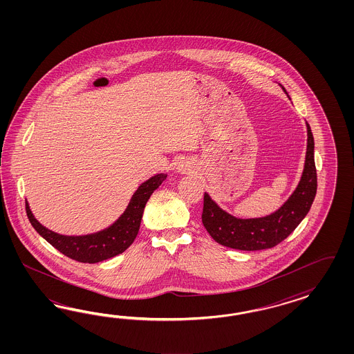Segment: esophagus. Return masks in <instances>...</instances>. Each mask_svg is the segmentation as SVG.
<instances>
[{
    "label": "esophagus",
    "mask_w": 354,
    "mask_h": 354,
    "mask_svg": "<svg viewBox=\"0 0 354 354\" xmlns=\"http://www.w3.org/2000/svg\"><path fill=\"white\" fill-rule=\"evenodd\" d=\"M193 166L191 165V162L189 161H180L179 162V165H178V172L179 174H182V175H184V174H191V172L193 171L192 169Z\"/></svg>",
    "instance_id": "34e87169"
}]
</instances>
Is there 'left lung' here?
<instances>
[{"instance_id":"8db88e82","label":"left lung","mask_w":354,"mask_h":354,"mask_svg":"<svg viewBox=\"0 0 354 354\" xmlns=\"http://www.w3.org/2000/svg\"><path fill=\"white\" fill-rule=\"evenodd\" d=\"M283 91L287 93L284 88ZM306 129L308 145L300 182L288 200L274 213L261 218H237L227 213L205 192L203 223L218 244L248 252L268 249L278 245L300 225L309 213L317 193L314 138L308 123Z\"/></svg>"}]
</instances>
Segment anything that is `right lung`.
Segmentation results:
<instances>
[{
	"label": "right lung",
	"instance_id": "right-lung-1",
	"mask_svg": "<svg viewBox=\"0 0 354 354\" xmlns=\"http://www.w3.org/2000/svg\"><path fill=\"white\" fill-rule=\"evenodd\" d=\"M166 174H157L147 182L141 183L139 188L132 194L124 213L105 230L89 235L66 236L50 231L35 218L27 200L26 212L37 234L66 257L73 258L83 263H97L118 256L133 243L139 234L145 205L151 193L166 180Z\"/></svg>",
	"mask_w": 354,
	"mask_h": 354
}]
</instances>
